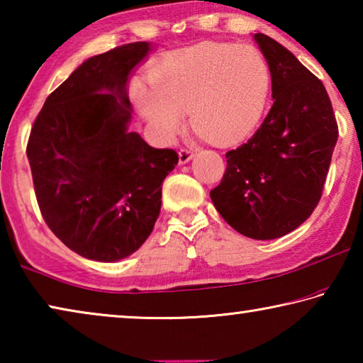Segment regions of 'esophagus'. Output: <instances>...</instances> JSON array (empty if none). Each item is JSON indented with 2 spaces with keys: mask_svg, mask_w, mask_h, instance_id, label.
<instances>
[{
  "mask_svg": "<svg viewBox=\"0 0 363 363\" xmlns=\"http://www.w3.org/2000/svg\"><path fill=\"white\" fill-rule=\"evenodd\" d=\"M194 157V152L190 149H181L179 150V164H186Z\"/></svg>",
  "mask_w": 363,
  "mask_h": 363,
  "instance_id": "1",
  "label": "esophagus"
}]
</instances>
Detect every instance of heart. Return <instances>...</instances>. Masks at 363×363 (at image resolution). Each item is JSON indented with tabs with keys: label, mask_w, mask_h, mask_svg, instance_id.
Returning <instances> with one entry per match:
<instances>
[{
	"label": "heart",
	"mask_w": 363,
	"mask_h": 363,
	"mask_svg": "<svg viewBox=\"0 0 363 363\" xmlns=\"http://www.w3.org/2000/svg\"><path fill=\"white\" fill-rule=\"evenodd\" d=\"M153 93L138 89L144 118L164 138L190 113L192 130L216 145L240 143L266 108L270 72L253 45L201 43L169 52L150 77Z\"/></svg>",
	"instance_id": "1"
}]
</instances>
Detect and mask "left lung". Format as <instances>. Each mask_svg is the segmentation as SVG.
I'll return each instance as SVG.
<instances>
[{
	"mask_svg": "<svg viewBox=\"0 0 363 363\" xmlns=\"http://www.w3.org/2000/svg\"><path fill=\"white\" fill-rule=\"evenodd\" d=\"M267 60L274 106L247 144L225 153L210 196L242 235L272 240L296 229L322 196L337 125L323 83L275 40L255 33Z\"/></svg>",
	"mask_w": 363,
	"mask_h": 363,
	"instance_id": "obj_1",
	"label": "left lung"
}]
</instances>
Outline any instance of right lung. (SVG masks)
Masks as SVG:
<instances>
[{"instance_id": "right-lung-1", "label": "right lung", "mask_w": 363, "mask_h": 363, "mask_svg": "<svg viewBox=\"0 0 363 363\" xmlns=\"http://www.w3.org/2000/svg\"><path fill=\"white\" fill-rule=\"evenodd\" d=\"M150 51L145 41L94 56L48 96L27 144L43 219L86 259L115 262L150 235L162 184L179 162L128 131V78Z\"/></svg>"}]
</instances>
